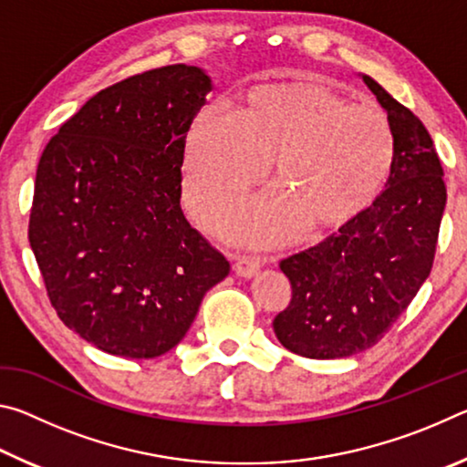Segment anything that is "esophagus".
Wrapping results in <instances>:
<instances>
[{"mask_svg":"<svg viewBox=\"0 0 467 467\" xmlns=\"http://www.w3.org/2000/svg\"><path fill=\"white\" fill-rule=\"evenodd\" d=\"M259 270H262V264H259V259L236 257L234 274L241 275V278H253V275H255Z\"/></svg>","mask_w":467,"mask_h":467,"instance_id":"1","label":"esophagus"}]
</instances>
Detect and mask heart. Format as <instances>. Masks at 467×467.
<instances>
[{"mask_svg": "<svg viewBox=\"0 0 467 467\" xmlns=\"http://www.w3.org/2000/svg\"><path fill=\"white\" fill-rule=\"evenodd\" d=\"M270 161L280 192L241 203L223 223L241 241L278 243L306 223L327 228L357 216L389 175L393 131L381 109L313 82L259 84L236 110L210 102L187 133L189 208L197 218L226 210Z\"/></svg>", "mask_w": 467, "mask_h": 467, "instance_id": "heart-1", "label": "heart"}]
</instances>
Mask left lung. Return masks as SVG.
<instances>
[{
    "instance_id": "8db88e82",
    "label": "left lung",
    "mask_w": 467,
    "mask_h": 467,
    "mask_svg": "<svg viewBox=\"0 0 467 467\" xmlns=\"http://www.w3.org/2000/svg\"><path fill=\"white\" fill-rule=\"evenodd\" d=\"M393 131L385 189L315 247L280 262L292 300L275 337L306 358H346L385 336L429 278L447 189L431 133L381 84L360 74Z\"/></svg>"
}]
</instances>
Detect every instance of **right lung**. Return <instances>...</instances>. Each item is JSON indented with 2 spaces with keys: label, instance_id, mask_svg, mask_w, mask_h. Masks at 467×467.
I'll use <instances>...</instances> for the list:
<instances>
[{
  "label": "right lung",
  "instance_id": "obj_1",
  "mask_svg": "<svg viewBox=\"0 0 467 467\" xmlns=\"http://www.w3.org/2000/svg\"><path fill=\"white\" fill-rule=\"evenodd\" d=\"M175 63L117 82L38 161L28 241L59 319L99 350L156 358L231 265L181 210L187 131L212 92Z\"/></svg>",
  "mask_w": 467,
  "mask_h": 467
}]
</instances>
